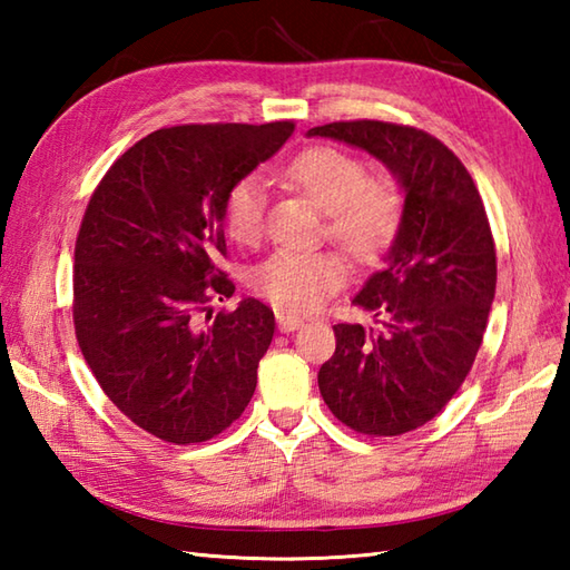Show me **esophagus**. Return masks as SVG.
<instances>
[{
  "mask_svg": "<svg viewBox=\"0 0 570 570\" xmlns=\"http://www.w3.org/2000/svg\"><path fill=\"white\" fill-rule=\"evenodd\" d=\"M276 323L282 333H292L304 325V318H298V316H294V313H286V311H276Z\"/></svg>",
  "mask_w": 570,
  "mask_h": 570,
  "instance_id": "obj_1",
  "label": "esophagus"
}]
</instances>
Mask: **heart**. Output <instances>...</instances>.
<instances>
[{
  "instance_id": "heart-1",
  "label": "heart",
  "mask_w": 570,
  "mask_h": 570,
  "mask_svg": "<svg viewBox=\"0 0 570 570\" xmlns=\"http://www.w3.org/2000/svg\"><path fill=\"white\" fill-rule=\"evenodd\" d=\"M284 176L325 210L328 235L357 259H370L396 233L402 198L390 178L367 176L357 156L335 147L301 151ZM266 184L259 174L229 188L225 225L233 239L252 245L262 237ZM347 264L337 252L276 249L252 274L254 292L286 311H311L345 284Z\"/></svg>"
}]
</instances>
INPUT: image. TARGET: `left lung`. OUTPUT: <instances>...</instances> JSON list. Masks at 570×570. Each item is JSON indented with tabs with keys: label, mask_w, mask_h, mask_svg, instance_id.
<instances>
[{
	"label": "left lung",
	"mask_w": 570,
	"mask_h": 570,
	"mask_svg": "<svg viewBox=\"0 0 570 570\" xmlns=\"http://www.w3.org/2000/svg\"><path fill=\"white\" fill-rule=\"evenodd\" d=\"M308 137L372 154L404 190L384 264L353 298L382 331L333 325L335 353L318 372L323 402L345 426L402 435L451 402L482 345L498 286L485 205L463 161L423 129L355 119Z\"/></svg>",
	"instance_id": "left-lung-1"
}]
</instances>
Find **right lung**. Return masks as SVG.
Wrapping results in <instances>:
<instances>
[{"instance_id": "add662e5", "label": "right lung", "mask_w": 570, "mask_h": 570, "mask_svg": "<svg viewBox=\"0 0 570 570\" xmlns=\"http://www.w3.org/2000/svg\"><path fill=\"white\" fill-rule=\"evenodd\" d=\"M292 122L156 129L110 166L82 215L72 266V323L102 392L166 443L210 441L242 416L274 337L257 298L213 316L235 284L225 203L292 137Z\"/></svg>"}]
</instances>
